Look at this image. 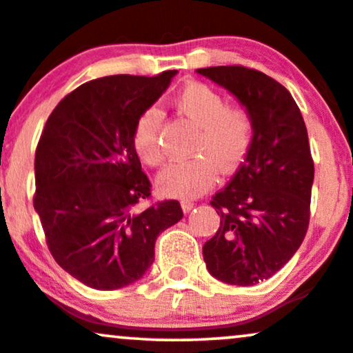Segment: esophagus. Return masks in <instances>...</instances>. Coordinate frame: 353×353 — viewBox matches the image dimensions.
<instances>
[{
	"label": "esophagus",
	"instance_id": "obj_1",
	"mask_svg": "<svg viewBox=\"0 0 353 353\" xmlns=\"http://www.w3.org/2000/svg\"><path fill=\"white\" fill-rule=\"evenodd\" d=\"M193 206H194V203L192 200H181V208H183L185 213L192 211Z\"/></svg>",
	"mask_w": 353,
	"mask_h": 353
}]
</instances>
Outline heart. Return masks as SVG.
<instances>
[{"instance_id":"b5f03b06","label":"heart","mask_w":353,"mask_h":353,"mask_svg":"<svg viewBox=\"0 0 353 353\" xmlns=\"http://www.w3.org/2000/svg\"><path fill=\"white\" fill-rule=\"evenodd\" d=\"M176 107L200 127L193 148L200 155L172 163L160 173L157 181L160 192L168 196L193 198L214 183L218 168L230 173L241 163L251 147L254 123L246 107L226 105L225 95L201 82L186 84L176 95ZM160 125L159 107L145 109L135 123V152L152 167H159L165 161Z\"/></svg>"}]
</instances>
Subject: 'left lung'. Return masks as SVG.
Segmentation results:
<instances>
[{"instance_id":"obj_1","label":"left lung","mask_w":353,"mask_h":353,"mask_svg":"<svg viewBox=\"0 0 353 353\" xmlns=\"http://www.w3.org/2000/svg\"><path fill=\"white\" fill-rule=\"evenodd\" d=\"M251 112L254 135L246 159L211 200L219 228L203 246L210 274L254 285L274 276L307 233L314 161L307 128L289 90L243 65L196 69Z\"/></svg>"}]
</instances>
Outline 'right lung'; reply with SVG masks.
Returning a JSON list of instances; mask_svg holds the SVG:
<instances>
[{
    "instance_id": "right-lung-1",
    "label": "right lung",
    "mask_w": 353,
    "mask_h": 353,
    "mask_svg": "<svg viewBox=\"0 0 353 353\" xmlns=\"http://www.w3.org/2000/svg\"><path fill=\"white\" fill-rule=\"evenodd\" d=\"M175 76L165 70L85 82L44 125L34 159V210L56 263L92 289L139 281L153 264L159 234L183 218L176 200L137 210L152 185L134 147L135 123Z\"/></svg>"
}]
</instances>
